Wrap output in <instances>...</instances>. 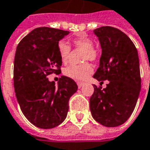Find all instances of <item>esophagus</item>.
<instances>
[{
	"mask_svg": "<svg viewBox=\"0 0 150 150\" xmlns=\"http://www.w3.org/2000/svg\"><path fill=\"white\" fill-rule=\"evenodd\" d=\"M77 85H78V87L81 88L83 85H84V84H83V83H77Z\"/></svg>",
	"mask_w": 150,
	"mask_h": 150,
	"instance_id": "obj_1",
	"label": "esophagus"
}]
</instances>
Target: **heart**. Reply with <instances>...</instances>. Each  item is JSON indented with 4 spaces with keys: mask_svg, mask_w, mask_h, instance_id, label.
<instances>
[{
    "mask_svg": "<svg viewBox=\"0 0 150 150\" xmlns=\"http://www.w3.org/2000/svg\"><path fill=\"white\" fill-rule=\"evenodd\" d=\"M74 46L84 50L83 61L97 60L98 57V50L93 48V42L85 34H79L72 39ZM58 51L60 59L63 63H67L70 55L71 47L64 42H60L58 44ZM93 68L88 63L80 65H70L64 69V74L67 77L75 81H84L91 74Z\"/></svg>",
    "mask_w": 150,
    "mask_h": 150,
    "instance_id": "b5f03b06",
    "label": "heart"
}]
</instances>
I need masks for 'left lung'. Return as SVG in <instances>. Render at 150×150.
<instances>
[{
  "label": "left lung",
  "instance_id": "left-lung-1",
  "mask_svg": "<svg viewBox=\"0 0 150 150\" xmlns=\"http://www.w3.org/2000/svg\"><path fill=\"white\" fill-rule=\"evenodd\" d=\"M101 49L99 67L93 78L108 80L102 90L93 85L90 98L91 115L108 127L122 125L135 108L141 90L139 54L129 37L120 30L102 27L93 30ZM102 83V82H100Z\"/></svg>",
  "mask_w": 150,
  "mask_h": 150
}]
</instances>
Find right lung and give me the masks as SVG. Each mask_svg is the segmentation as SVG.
Segmentation results:
<instances>
[{"label":"right lung","mask_w":150,"mask_h":150,"mask_svg":"<svg viewBox=\"0 0 150 150\" xmlns=\"http://www.w3.org/2000/svg\"><path fill=\"white\" fill-rule=\"evenodd\" d=\"M69 31L51 27L33 30L20 41L14 60V88L22 112L42 129L56 127L67 117L68 101L78 86L62 75L57 86L47 76L60 72L58 44Z\"/></svg>","instance_id":"obj_1"}]
</instances>
